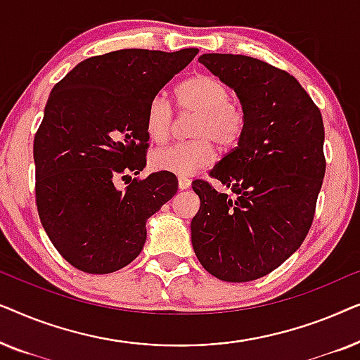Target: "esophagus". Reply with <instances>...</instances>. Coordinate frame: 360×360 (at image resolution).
<instances>
[{
	"label": "esophagus",
	"instance_id": "34e87169",
	"mask_svg": "<svg viewBox=\"0 0 360 360\" xmlns=\"http://www.w3.org/2000/svg\"><path fill=\"white\" fill-rule=\"evenodd\" d=\"M191 185L190 179H185V176H181V179H179V188L180 190H188Z\"/></svg>",
	"mask_w": 360,
	"mask_h": 360
}]
</instances>
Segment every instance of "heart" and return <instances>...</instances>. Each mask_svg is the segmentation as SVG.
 <instances>
[{
	"label": "heart",
	"mask_w": 360,
	"mask_h": 360,
	"mask_svg": "<svg viewBox=\"0 0 360 360\" xmlns=\"http://www.w3.org/2000/svg\"><path fill=\"white\" fill-rule=\"evenodd\" d=\"M176 103L184 112H195L190 142H179L152 152L155 170L179 176H190L214 160L213 142L221 149H231L243 137L248 124L244 108L231 100L226 83L211 73H198L176 88ZM175 122V111L164 93L150 98L146 108V132L150 141L169 139Z\"/></svg>",
	"instance_id": "obj_1"
}]
</instances>
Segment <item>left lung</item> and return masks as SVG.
<instances>
[{
  "mask_svg": "<svg viewBox=\"0 0 360 360\" xmlns=\"http://www.w3.org/2000/svg\"><path fill=\"white\" fill-rule=\"evenodd\" d=\"M200 63L238 93L248 124L238 147L210 176L195 180L200 211L191 244L200 264L224 282H250L282 265L307 238L321 190L324 126L297 78L267 62L205 53Z\"/></svg>",
  "mask_w": 360,
  "mask_h": 360,
  "instance_id": "1",
  "label": "left lung"
}]
</instances>
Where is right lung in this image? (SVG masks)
Returning <instances> with one entry per match:
<instances>
[{
    "instance_id": "add662e5",
    "label": "right lung",
    "mask_w": 360,
    "mask_h": 360,
    "mask_svg": "<svg viewBox=\"0 0 360 360\" xmlns=\"http://www.w3.org/2000/svg\"><path fill=\"white\" fill-rule=\"evenodd\" d=\"M198 49H122L68 72L34 137L39 218L58 254L86 274H111L144 248L146 221L176 193L174 174L146 167V108ZM117 178H129L124 191Z\"/></svg>"
}]
</instances>
